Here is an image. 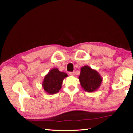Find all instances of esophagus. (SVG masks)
Returning a JSON list of instances; mask_svg holds the SVG:
<instances>
[{
	"mask_svg": "<svg viewBox=\"0 0 133 133\" xmlns=\"http://www.w3.org/2000/svg\"><path fill=\"white\" fill-rule=\"evenodd\" d=\"M69 75L71 76H75V72L73 71V72H70L69 73Z\"/></svg>",
	"mask_w": 133,
	"mask_h": 133,
	"instance_id": "34e87169",
	"label": "esophagus"
}]
</instances>
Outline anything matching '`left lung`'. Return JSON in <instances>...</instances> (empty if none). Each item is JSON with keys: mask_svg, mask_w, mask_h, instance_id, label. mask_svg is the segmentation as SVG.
Instances as JSON below:
<instances>
[{"mask_svg": "<svg viewBox=\"0 0 133 133\" xmlns=\"http://www.w3.org/2000/svg\"><path fill=\"white\" fill-rule=\"evenodd\" d=\"M81 86L87 92L95 91L102 84L103 78L98 72L89 66L82 67L78 77Z\"/></svg>", "mask_w": 133, "mask_h": 133, "instance_id": "left-lung-1", "label": "left lung"}]
</instances>
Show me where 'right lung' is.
<instances>
[{
  "label": "right lung",
  "mask_w": 133,
  "mask_h": 133,
  "mask_svg": "<svg viewBox=\"0 0 133 133\" xmlns=\"http://www.w3.org/2000/svg\"><path fill=\"white\" fill-rule=\"evenodd\" d=\"M68 75L63 71H60L57 68L51 69L44 76L42 87L46 93L54 94L58 93L62 88L63 81Z\"/></svg>",
  "instance_id": "right-lung-1"
}]
</instances>
